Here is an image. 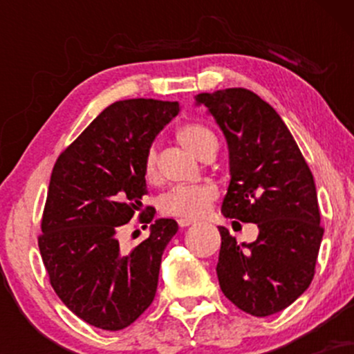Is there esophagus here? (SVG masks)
<instances>
[{
  "mask_svg": "<svg viewBox=\"0 0 354 354\" xmlns=\"http://www.w3.org/2000/svg\"><path fill=\"white\" fill-rule=\"evenodd\" d=\"M194 219H186V218H181V219H178V225L181 226V228H186V226H191V225H194Z\"/></svg>",
  "mask_w": 354,
  "mask_h": 354,
  "instance_id": "1",
  "label": "esophagus"
}]
</instances>
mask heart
<instances>
[{
    "label": "heart",
    "instance_id": "obj_1",
    "mask_svg": "<svg viewBox=\"0 0 354 354\" xmlns=\"http://www.w3.org/2000/svg\"><path fill=\"white\" fill-rule=\"evenodd\" d=\"M180 143L189 149L194 156L205 158L209 151H216V138L208 128L200 124H185L176 133ZM143 173L146 181L154 183L160 176L158 171V153L156 148L146 151ZM218 198V189L213 185H196V186H176L165 193L160 200V209L166 216L174 218H200L206 214Z\"/></svg>",
    "mask_w": 354,
    "mask_h": 354
}]
</instances>
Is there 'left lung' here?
<instances>
[{
    "label": "left lung",
    "mask_w": 354,
    "mask_h": 354,
    "mask_svg": "<svg viewBox=\"0 0 354 354\" xmlns=\"http://www.w3.org/2000/svg\"><path fill=\"white\" fill-rule=\"evenodd\" d=\"M196 104L206 106L228 141L231 181L223 214L259 228L256 241L239 246L219 226V288L245 313L274 315L315 276L324 228L311 169L278 113L250 89L201 93Z\"/></svg>",
    "instance_id": "8db88e82"
}]
</instances>
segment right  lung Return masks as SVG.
<instances>
[{
  "label": "right lung",
  "mask_w": 354,
  "mask_h": 354,
  "mask_svg": "<svg viewBox=\"0 0 354 354\" xmlns=\"http://www.w3.org/2000/svg\"><path fill=\"white\" fill-rule=\"evenodd\" d=\"M178 111V101H116L53 168L39 253L61 301L100 330L129 326L156 295L161 256L178 223L156 219L131 251L121 250L118 231L141 208L146 151ZM153 209L146 208L140 221L151 223Z\"/></svg>",
  "instance_id": "right-lung-1"
}]
</instances>
